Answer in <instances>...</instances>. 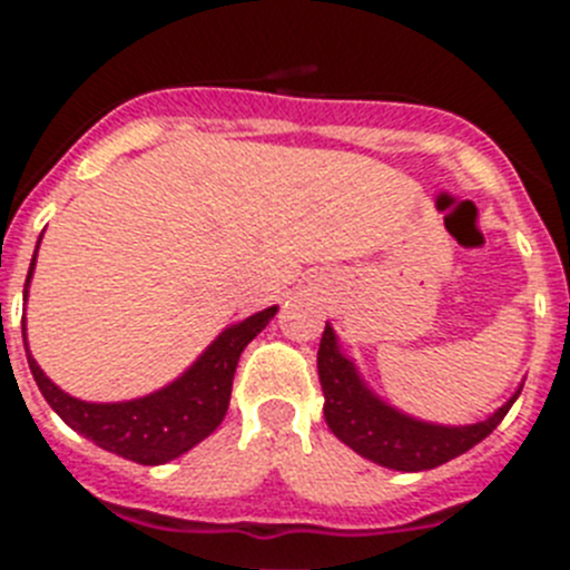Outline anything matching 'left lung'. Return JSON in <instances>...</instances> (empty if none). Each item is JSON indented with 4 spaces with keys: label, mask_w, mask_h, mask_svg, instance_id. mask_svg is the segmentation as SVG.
<instances>
[{
    "label": "left lung",
    "mask_w": 570,
    "mask_h": 570,
    "mask_svg": "<svg viewBox=\"0 0 570 570\" xmlns=\"http://www.w3.org/2000/svg\"><path fill=\"white\" fill-rule=\"evenodd\" d=\"M316 367H320L322 394H325V422H328L331 431L345 445L354 448L356 454L385 468H394V471H431V468L471 451L476 442L485 440L493 428L505 420L513 400L522 391L520 387L485 422L445 428L411 420V416L400 414L382 400H376L362 385L354 365L340 354L331 325H325V331H322Z\"/></svg>",
    "instance_id": "1"
}]
</instances>
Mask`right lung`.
I'll return each mask as SVG.
<instances>
[{
    "label": "right lung",
    "instance_id": "add662e5",
    "mask_svg": "<svg viewBox=\"0 0 570 570\" xmlns=\"http://www.w3.org/2000/svg\"><path fill=\"white\" fill-rule=\"evenodd\" d=\"M39 248V245H37ZM37 262V254H33ZM30 262L28 279H24V299H28V282L33 274ZM276 308H265L259 314L248 316L234 328L216 336L214 345L205 351L190 371H185L168 387L156 394L142 396L134 402H114V405H97V402H82L77 396H68L59 391L42 367L28 351L30 374L37 380L39 391L48 400V405L68 422L73 431L97 442L99 448L119 454L139 465H163L176 460L179 454L190 451L196 442L214 434L219 422L225 420L230 402V387H234L236 365L250 340L271 322ZM24 340V320H22Z\"/></svg>",
    "mask_w": 570,
    "mask_h": 570
}]
</instances>
